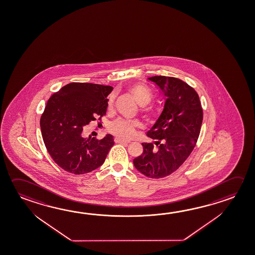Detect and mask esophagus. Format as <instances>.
<instances>
[{
  "label": "esophagus",
  "instance_id": "1",
  "mask_svg": "<svg viewBox=\"0 0 255 255\" xmlns=\"http://www.w3.org/2000/svg\"><path fill=\"white\" fill-rule=\"evenodd\" d=\"M115 142L116 143H120V144H127V143H129V141H127V140H124V139H121V138H115Z\"/></svg>",
  "mask_w": 255,
  "mask_h": 255
}]
</instances>
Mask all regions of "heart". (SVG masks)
<instances>
[{
	"instance_id": "1",
	"label": "heart",
	"mask_w": 255,
	"mask_h": 255,
	"mask_svg": "<svg viewBox=\"0 0 255 255\" xmlns=\"http://www.w3.org/2000/svg\"><path fill=\"white\" fill-rule=\"evenodd\" d=\"M128 92L132 96L135 101L140 107H142L141 112L144 115V117L147 118L148 120H152L156 117V109L151 106H147L151 102L152 100V93L150 92V90L144 86L135 84V85L129 86ZM114 102H115V98H114V96H111L108 99V109H111L113 108ZM138 128V125L136 122L129 121V120L119 118V119L112 122L109 125L108 130L111 133L117 135V137H119V138L128 139V138L133 137L137 132Z\"/></svg>"
}]
</instances>
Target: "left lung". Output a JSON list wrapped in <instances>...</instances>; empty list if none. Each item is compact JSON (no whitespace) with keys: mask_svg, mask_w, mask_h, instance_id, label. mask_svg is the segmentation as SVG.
I'll use <instances>...</instances> for the list:
<instances>
[{"mask_svg":"<svg viewBox=\"0 0 255 255\" xmlns=\"http://www.w3.org/2000/svg\"><path fill=\"white\" fill-rule=\"evenodd\" d=\"M165 95L164 110L147 132L154 143H141L142 154L133 159L138 172L149 178H163L178 169L196 145L203 119L199 95L174 77L148 78Z\"/></svg>","mask_w":255,"mask_h":255,"instance_id":"1","label":"left lung"}]
</instances>
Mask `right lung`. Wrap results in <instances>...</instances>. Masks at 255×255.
<instances>
[{
	"label": "right lung",
	"mask_w": 255,
	"mask_h": 255,
	"mask_svg": "<svg viewBox=\"0 0 255 255\" xmlns=\"http://www.w3.org/2000/svg\"><path fill=\"white\" fill-rule=\"evenodd\" d=\"M112 90L111 86L72 82L48 99L41 116V132L50 156L63 170L83 174L103 165L115 144L112 135L85 138L83 129L106 116Z\"/></svg>",
	"instance_id": "obj_1"
}]
</instances>
